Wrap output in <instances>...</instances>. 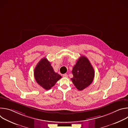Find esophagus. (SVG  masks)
Returning <instances> with one entry per match:
<instances>
[{
  "label": "esophagus",
  "mask_w": 128,
  "mask_h": 128,
  "mask_svg": "<svg viewBox=\"0 0 128 128\" xmlns=\"http://www.w3.org/2000/svg\"><path fill=\"white\" fill-rule=\"evenodd\" d=\"M63 77H64V78H67L68 77V75L67 74H63Z\"/></svg>",
  "instance_id": "obj_1"
}]
</instances>
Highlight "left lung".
<instances>
[{
  "mask_svg": "<svg viewBox=\"0 0 128 128\" xmlns=\"http://www.w3.org/2000/svg\"><path fill=\"white\" fill-rule=\"evenodd\" d=\"M74 76L71 80L76 87L80 90H83L93 81L95 71L88 59L82 56L80 57L73 68Z\"/></svg>",
  "mask_w": 128,
  "mask_h": 128,
  "instance_id": "8db88e82",
  "label": "left lung"
}]
</instances>
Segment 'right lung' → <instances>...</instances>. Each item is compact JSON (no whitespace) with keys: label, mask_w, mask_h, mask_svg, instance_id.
Returning <instances> with one entry per match:
<instances>
[{"label":"right lung","mask_w":128,"mask_h":128,"mask_svg":"<svg viewBox=\"0 0 128 128\" xmlns=\"http://www.w3.org/2000/svg\"><path fill=\"white\" fill-rule=\"evenodd\" d=\"M34 76L37 83L45 90H50L62 78L54 71L50 62L46 58L40 60L34 69Z\"/></svg>","instance_id":"add662e5"}]
</instances>
